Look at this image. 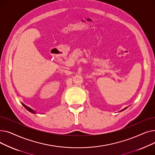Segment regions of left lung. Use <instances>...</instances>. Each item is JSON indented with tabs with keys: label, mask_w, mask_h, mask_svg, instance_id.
<instances>
[{
	"label": "left lung",
	"mask_w": 155,
	"mask_h": 155,
	"mask_svg": "<svg viewBox=\"0 0 155 155\" xmlns=\"http://www.w3.org/2000/svg\"><path fill=\"white\" fill-rule=\"evenodd\" d=\"M126 108H127V107H126V108H124V109H123V110H120V111H123V110H125V109H126Z\"/></svg>",
	"instance_id": "obj_1"
}]
</instances>
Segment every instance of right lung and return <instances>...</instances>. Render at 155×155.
<instances>
[{
  "instance_id": "add662e5",
  "label": "right lung",
  "mask_w": 155,
  "mask_h": 155,
  "mask_svg": "<svg viewBox=\"0 0 155 155\" xmlns=\"http://www.w3.org/2000/svg\"><path fill=\"white\" fill-rule=\"evenodd\" d=\"M22 105H23V106L24 107H25L28 111H29V112H31V113H33V114H35L36 113V112L35 111V110H32V109H31V108H29V107H28V106H26V105H24V104H22Z\"/></svg>"
}]
</instances>
